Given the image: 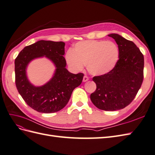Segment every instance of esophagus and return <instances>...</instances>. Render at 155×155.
<instances>
[{
    "instance_id": "34e87169",
    "label": "esophagus",
    "mask_w": 155,
    "mask_h": 155,
    "mask_svg": "<svg viewBox=\"0 0 155 155\" xmlns=\"http://www.w3.org/2000/svg\"><path fill=\"white\" fill-rule=\"evenodd\" d=\"M89 80V78L87 76H84L83 77V82H86Z\"/></svg>"
}]
</instances>
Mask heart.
I'll return each instance as SVG.
<instances>
[{"label": "heart", "instance_id": "1", "mask_svg": "<svg viewBox=\"0 0 155 155\" xmlns=\"http://www.w3.org/2000/svg\"><path fill=\"white\" fill-rule=\"evenodd\" d=\"M69 66L75 71H82L86 65L93 75H103L115 67L119 50L115 43L106 41H84L76 43L73 50L66 54Z\"/></svg>", "mask_w": 155, "mask_h": 155}]
</instances>
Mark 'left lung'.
Wrapping results in <instances>:
<instances>
[{"mask_svg":"<svg viewBox=\"0 0 155 155\" xmlns=\"http://www.w3.org/2000/svg\"><path fill=\"white\" fill-rule=\"evenodd\" d=\"M108 36L118 45L119 59L110 72L93 77L96 90L90 99L98 109L113 111L124 109L136 97L143 81L144 57L132 41L115 33Z\"/></svg>","mask_w":155,"mask_h":155,"instance_id":"obj_1","label":"left lung"}]
</instances>
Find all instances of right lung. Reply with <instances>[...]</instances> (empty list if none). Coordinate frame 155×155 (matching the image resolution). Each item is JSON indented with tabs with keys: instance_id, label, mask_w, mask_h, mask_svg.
<instances>
[{
	"instance_id": "right-lung-1",
	"label": "right lung",
	"mask_w": 155,
	"mask_h": 155,
	"mask_svg": "<svg viewBox=\"0 0 155 155\" xmlns=\"http://www.w3.org/2000/svg\"><path fill=\"white\" fill-rule=\"evenodd\" d=\"M63 42L39 41L25 46L15 59V85L22 98L31 108L39 113H51L62 109L68 103L73 90L80 85L83 73L73 74L66 67ZM45 56L56 66L50 81L43 86L35 87L26 74L28 63L36 58Z\"/></svg>"
}]
</instances>
